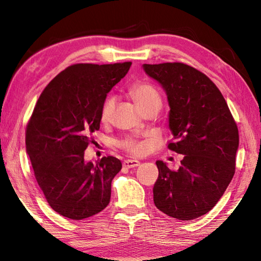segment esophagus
Returning a JSON list of instances; mask_svg holds the SVG:
<instances>
[{"instance_id":"1","label":"esophagus","mask_w":261,"mask_h":261,"mask_svg":"<svg viewBox=\"0 0 261 261\" xmlns=\"http://www.w3.org/2000/svg\"><path fill=\"white\" fill-rule=\"evenodd\" d=\"M140 165L139 160H135V159H127L123 162V167L125 168H135L138 167Z\"/></svg>"}]
</instances>
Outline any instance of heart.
<instances>
[{"instance_id": "b5f03b06", "label": "heart", "mask_w": 261, "mask_h": 261, "mask_svg": "<svg viewBox=\"0 0 261 261\" xmlns=\"http://www.w3.org/2000/svg\"><path fill=\"white\" fill-rule=\"evenodd\" d=\"M129 92L131 94V96L135 98L137 104L141 108V110H145L149 107H153V105H160V107H162V96H160L157 88L153 85L149 84V83L136 82L129 87ZM114 107V96H108L104 99L101 107V111H99V119H101L103 123H108L110 121L113 113ZM119 146L127 152L135 154H140L145 151L146 149L145 143L131 137H127L125 139L121 140L119 142Z\"/></svg>"}]
</instances>
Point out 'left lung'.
Returning a JSON list of instances; mask_svg holds the SVG:
<instances>
[{
    "label": "left lung",
    "instance_id": "1",
    "mask_svg": "<svg viewBox=\"0 0 261 261\" xmlns=\"http://www.w3.org/2000/svg\"><path fill=\"white\" fill-rule=\"evenodd\" d=\"M167 94L168 149L184 154L178 170L156 162L153 185L157 208L190 221L206 214L233 178L239 131L222 93L202 71L182 63L143 65Z\"/></svg>",
    "mask_w": 261,
    "mask_h": 261
}]
</instances>
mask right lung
I'll list each match as a JSON object with an SVG mask.
<instances>
[{
  "mask_svg": "<svg viewBox=\"0 0 261 261\" xmlns=\"http://www.w3.org/2000/svg\"><path fill=\"white\" fill-rule=\"evenodd\" d=\"M131 64L71 65L49 83L33 109L27 152L48 204L65 218H90L110 203L111 182L122 164L112 156L85 163L84 151L99 129L104 99Z\"/></svg>",
  "mask_w": 261,
  "mask_h": 261,
  "instance_id": "obj_1",
  "label": "right lung"
}]
</instances>
